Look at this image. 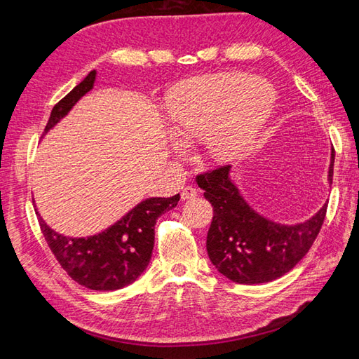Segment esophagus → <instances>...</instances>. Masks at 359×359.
Returning a JSON list of instances; mask_svg holds the SVG:
<instances>
[{"label": "esophagus", "mask_w": 359, "mask_h": 359, "mask_svg": "<svg viewBox=\"0 0 359 359\" xmlns=\"http://www.w3.org/2000/svg\"><path fill=\"white\" fill-rule=\"evenodd\" d=\"M196 196H197V189H196V188H193V187H185L184 189H182V193H180L182 201L194 199Z\"/></svg>", "instance_id": "34e87169"}]
</instances>
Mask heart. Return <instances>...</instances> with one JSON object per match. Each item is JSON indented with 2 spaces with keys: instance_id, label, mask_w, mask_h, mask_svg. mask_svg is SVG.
<instances>
[{
  "instance_id": "1",
  "label": "heart",
  "mask_w": 359,
  "mask_h": 359,
  "mask_svg": "<svg viewBox=\"0 0 359 359\" xmlns=\"http://www.w3.org/2000/svg\"><path fill=\"white\" fill-rule=\"evenodd\" d=\"M274 102V88L264 79L243 72L211 74L175 88L168 112L179 139L207 137L210 156L230 162L251 148Z\"/></svg>"
}]
</instances>
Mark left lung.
Segmentation results:
<instances>
[{"instance_id":"obj_1","label":"left lung","mask_w":359,"mask_h":359,"mask_svg":"<svg viewBox=\"0 0 359 359\" xmlns=\"http://www.w3.org/2000/svg\"><path fill=\"white\" fill-rule=\"evenodd\" d=\"M334 149L329 180H333ZM230 166L196 175V182L210 201L215 216L207 236V251L212 265L238 284H264L284 276L316 241L324 224L327 205L299 225H279L259 216L242 199L228 177Z\"/></svg>"}]
</instances>
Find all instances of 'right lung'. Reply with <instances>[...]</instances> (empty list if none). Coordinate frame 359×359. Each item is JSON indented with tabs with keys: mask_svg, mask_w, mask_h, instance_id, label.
<instances>
[{
	"mask_svg": "<svg viewBox=\"0 0 359 359\" xmlns=\"http://www.w3.org/2000/svg\"><path fill=\"white\" fill-rule=\"evenodd\" d=\"M94 81L95 71H90L85 80L53 106L43 135L93 89ZM179 199V194L151 197L137 205L108 230L79 239L55 233L44 224L38 212L36 216L44 239L62 269L83 287L109 292L133 284L147 269L154 247L157 219L168 210H172Z\"/></svg>",
	"mask_w": 359,
	"mask_h": 359,
	"instance_id": "add662e5",
	"label": "right lung"
}]
</instances>
